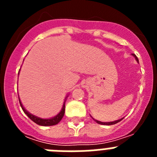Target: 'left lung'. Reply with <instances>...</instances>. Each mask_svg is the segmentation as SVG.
<instances>
[{"label": "left lung", "instance_id": "8db88e82", "mask_svg": "<svg viewBox=\"0 0 157 157\" xmlns=\"http://www.w3.org/2000/svg\"><path fill=\"white\" fill-rule=\"evenodd\" d=\"M131 55H132L133 56H134V58H135V59H136V61L138 62V57H137V56H135V54H131ZM91 117H92V116H91ZM93 118V117H92ZM123 118H122V119H120V120H116V121H112V122H105V123H104V122H101V121H98V120H94V118H93V120H94V121H96V123H98V124H101V125H113V124H116V123H119V122H120L122 120H123Z\"/></svg>", "mask_w": 157, "mask_h": 157}]
</instances>
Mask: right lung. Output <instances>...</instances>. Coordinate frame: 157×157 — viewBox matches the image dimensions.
I'll return each mask as SVG.
<instances>
[{"mask_svg": "<svg viewBox=\"0 0 157 157\" xmlns=\"http://www.w3.org/2000/svg\"><path fill=\"white\" fill-rule=\"evenodd\" d=\"M67 97H68V95L67 96L66 98H65L63 107H62V109H61V110H60V112H59V113L56 115V116H54V117L48 118V119H42V118L37 117V116H34V115L30 113V112H29L27 109H25V108L23 107V105H22V102H21V101H20V99H19V104H20V106H21L22 109H23V111L24 112V113L27 115L29 118H30L32 121L34 122L35 123H37V125L43 126V127H48V126L56 125V124H57V123L62 120V118H63V116H64L65 101H66Z\"/></svg>", "mask_w": 157, "mask_h": 157, "instance_id": "1", "label": "right lung"}]
</instances>
